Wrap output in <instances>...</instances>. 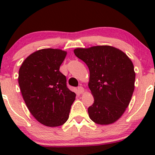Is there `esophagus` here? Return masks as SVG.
<instances>
[{
  "instance_id": "esophagus-1",
  "label": "esophagus",
  "mask_w": 155,
  "mask_h": 155,
  "mask_svg": "<svg viewBox=\"0 0 155 155\" xmlns=\"http://www.w3.org/2000/svg\"><path fill=\"white\" fill-rule=\"evenodd\" d=\"M77 90H78V92H79V93H80V94H82L83 92H84V90L83 87H81V86L78 87Z\"/></svg>"
}]
</instances>
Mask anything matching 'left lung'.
<instances>
[{
	"label": "left lung",
	"mask_w": 155,
	"mask_h": 155,
	"mask_svg": "<svg viewBox=\"0 0 155 155\" xmlns=\"http://www.w3.org/2000/svg\"><path fill=\"white\" fill-rule=\"evenodd\" d=\"M90 70L88 86L94 103L89 117L95 123L109 124L123 114L135 88L136 74L130 59L111 46L77 48L74 51Z\"/></svg>",
	"instance_id": "1"
}]
</instances>
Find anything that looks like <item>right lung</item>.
Segmentation results:
<instances>
[{"label": "right lung", "mask_w": 155, "mask_h": 155, "mask_svg": "<svg viewBox=\"0 0 155 155\" xmlns=\"http://www.w3.org/2000/svg\"><path fill=\"white\" fill-rule=\"evenodd\" d=\"M67 52L58 49L38 50L24 60L18 82L27 107L44 125L58 127L69 117L75 92L67 87L66 77L60 71Z\"/></svg>", "instance_id": "add662e5"}]
</instances>
